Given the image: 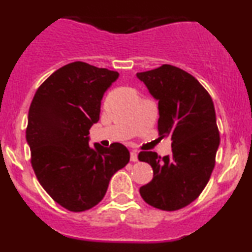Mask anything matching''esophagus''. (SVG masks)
Masks as SVG:
<instances>
[{
	"mask_svg": "<svg viewBox=\"0 0 252 252\" xmlns=\"http://www.w3.org/2000/svg\"><path fill=\"white\" fill-rule=\"evenodd\" d=\"M130 160H131L132 162H136V161L138 160L137 152H136V150H131V152H130Z\"/></svg>",
	"mask_w": 252,
	"mask_h": 252,
	"instance_id": "esophagus-1",
	"label": "esophagus"
}]
</instances>
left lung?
Returning <instances> with one entry per match:
<instances>
[{"mask_svg":"<svg viewBox=\"0 0 252 252\" xmlns=\"http://www.w3.org/2000/svg\"><path fill=\"white\" fill-rule=\"evenodd\" d=\"M158 100V129L172 140V155L141 152L153 180L140 189L143 200L163 211H176L194 201L209 182L220 137L212 98L192 74L172 65L136 74Z\"/></svg>","mask_w":252,"mask_h":252,"instance_id":"1","label":"left lung"}]
</instances>
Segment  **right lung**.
<instances>
[{
    "label": "right lung",
    "instance_id": "obj_1",
    "mask_svg": "<svg viewBox=\"0 0 252 252\" xmlns=\"http://www.w3.org/2000/svg\"><path fill=\"white\" fill-rule=\"evenodd\" d=\"M118 76L116 71L74 62L52 73L32 100L26 130L32 167L51 198L72 212L96 206L111 176L130 160L121 143L109 148L89 144L104 92Z\"/></svg>",
    "mask_w": 252,
    "mask_h": 252
}]
</instances>
